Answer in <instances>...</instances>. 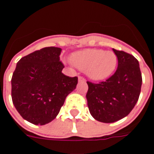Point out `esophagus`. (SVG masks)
<instances>
[{
    "mask_svg": "<svg viewBox=\"0 0 154 154\" xmlns=\"http://www.w3.org/2000/svg\"><path fill=\"white\" fill-rule=\"evenodd\" d=\"M78 82H86V79L84 78L83 77H82V76H79L78 77Z\"/></svg>",
    "mask_w": 154,
    "mask_h": 154,
    "instance_id": "1",
    "label": "esophagus"
}]
</instances>
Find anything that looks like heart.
I'll list each match as a JSON object with an SVG mask.
<instances>
[{"instance_id":"1","label":"heart","mask_w":154,"mask_h":154,"mask_svg":"<svg viewBox=\"0 0 154 154\" xmlns=\"http://www.w3.org/2000/svg\"><path fill=\"white\" fill-rule=\"evenodd\" d=\"M75 67L86 72L96 81L106 79L113 73L117 65V56L112 51L89 48L75 52L72 55Z\"/></svg>"}]
</instances>
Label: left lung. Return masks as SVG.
I'll use <instances>...</instances> for the list:
<instances>
[{
  "mask_svg": "<svg viewBox=\"0 0 154 154\" xmlns=\"http://www.w3.org/2000/svg\"><path fill=\"white\" fill-rule=\"evenodd\" d=\"M113 51L118 58L116 72L99 83L87 82L91 115L103 123L116 122L128 116L139 100L142 86L139 61L124 51Z\"/></svg>",
  "mask_w": 154,
  "mask_h": 154,
  "instance_id": "1",
  "label": "left lung"
}]
</instances>
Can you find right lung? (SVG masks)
<instances>
[{
    "label": "right lung",
    "mask_w": 154,
    "mask_h": 154,
    "mask_svg": "<svg viewBox=\"0 0 154 154\" xmlns=\"http://www.w3.org/2000/svg\"><path fill=\"white\" fill-rule=\"evenodd\" d=\"M62 48L46 47L20 58L11 78L13 104L23 119L44 125L54 120L66 97L76 88L77 77L65 76Z\"/></svg>",
    "instance_id": "1"
}]
</instances>
